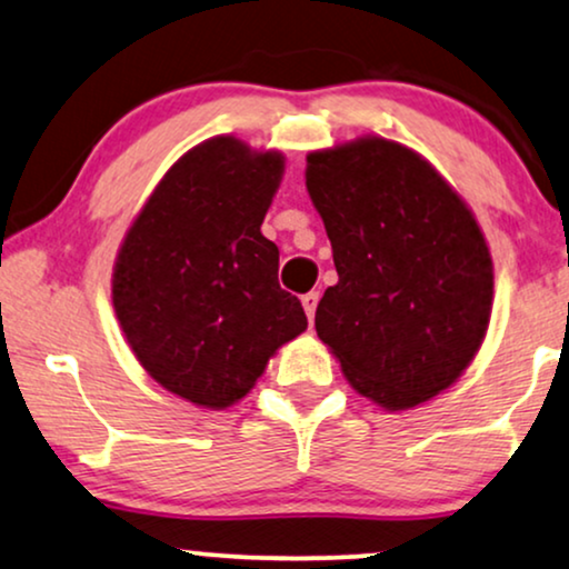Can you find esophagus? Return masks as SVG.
I'll return each mask as SVG.
<instances>
[{
    "label": "esophagus",
    "mask_w": 569,
    "mask_h": 569,
    "mask_svg": "<svg viewBox=\"0 0 569 569\" xmlns=\"http://www.w3.org/2000/svg\"><path fill=\"white\" fill-rule=\"evenodd\" d=\"M318 301H320V293L318 291H309V293H305V297H301V307H305V312H307L309 320L315 318V309H318Z\"/></svg>",
    "instance_id": "obj_1"
}]
</instances>
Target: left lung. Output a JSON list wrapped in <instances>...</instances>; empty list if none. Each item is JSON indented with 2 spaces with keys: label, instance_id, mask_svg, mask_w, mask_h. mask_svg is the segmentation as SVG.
<instances>
[{
  "label": "left lung",
  "instance_id": "obj_1",
  "mask_svg": "<svg viewBox=\"0 0 569 569\" xmlns=\"http://www.w3.org/2000/svg\"><path fill=\"white\" fill-rule=\"evenodd\" d=\"M307 191L338 283L315 330L359 397L386 412L455 386L483 343L493 262L467 201L405 143L383 136L307 154Z\"/></svg>",
  "mask_w": 569,
  "mask_h": 569
}]
</instances>
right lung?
<instances>
[{
	"label": "right lung",
	"instance_id": "1",
	"mask_svg": "<svg viewBox=\"0 0 569 569\" xmlns=\"http://www.w3.org/2000/svg\"><path fill=\"white\" fill-rule=\"evenodd\" d=\"M286 170L278 149L214 136L172 162L112 268V307L141 368L201 409L247 397L276 351L307 330L278 286L262 220Z\"/></svg>",
	"mask_w": 569,
	"mask_h": 569
}]
</instances>
